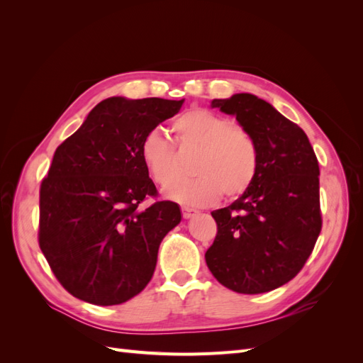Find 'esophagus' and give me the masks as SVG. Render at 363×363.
I'll list each match as a JSON object with an SVG mask.
<instances>
[{
	"label": "esophagus",
	"mask_w": 363,
	"mask_h": 363,
	"mask_svg": "<svg viewBox=\"0 0 363 363\" xmlns=\"http://www.w3.org/2000/svg\"><path fill=\"white\" fill-rule=\"evenodd\" d=\"M196 215V211L195 208H191V207H182V216L184 218V219H189V218H192V216H195Z\"/></svg>",
	"instance_id": "esophagus-1"
}]
</instances>
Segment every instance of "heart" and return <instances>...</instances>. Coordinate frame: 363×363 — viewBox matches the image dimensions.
I'll list each match as a JSON object with an SVG mask.
<instances>
[{
	"instance_id": "b5f03b06",
	"label": "heart",
	"mask_w": 363,
	"mask_h": 363,
	"mask_svg": "<svg viewBox=\"0 0 363 363\" xmlns=\"http://www.w3.org/2000/svg\"><path fill=\"white\" fill-rule=\"evenodd\" d=\"M175 142L180 150H196L191 182L171 188L169 199L188 206H208L224 194L235 200L255 183L260 151L251 131L232 119L207 108H192L172 121ZM139 157L151 180L169 188L180 179L174 147L157 130L142 139Z\"/></svg>"
}]
</instances>
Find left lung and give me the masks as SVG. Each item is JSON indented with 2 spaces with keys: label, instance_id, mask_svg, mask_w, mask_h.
I'll return each instance as SVG.
<instances>
[{
  "label": "left lung",
  "instance_id": "left-lung-1",
  "mask_svg": "<svg viewBox=\"0 0 363 363\" xmlns=\"http://www.w3.org/2000/svg\"><path fill=\"white\" fill-rule=\"evenodd\" d=\"M255 135L259 172L235 203L212 212L216 236L206 263L223 286L262 294L292 280L323 227L320 164L304 131L251 94L213 100Z\"/></svg>",
  "mask_w": 363,
  "mask_h": 363
}]
</instances>
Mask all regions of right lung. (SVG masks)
Instances as JSON below:
<instances>
[{
	"label": "right lung",
	"mask_w": 363,
	"mask_h": 363,
	"mask_svg": "<svg viewBox=\"0 0 363 363\" xmlns=\"http://www.w3.org/2000/svg\"><path fill=\"white\" fill-rule=\"evenodd\" d=\"M184 100L112 96L57 147L39 191V247L75 298L113 306L133 298L155 274L162 239L180 223L139 157L150 131ZM148 198L155 203L138 206Z\"/></svg>",
	"instance_id": "obj_1"
}]
</instances>
